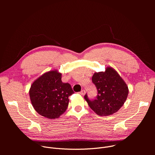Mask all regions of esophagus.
Segmentation results:
<instances>
[{"label":"esophagus","instance_id":"1","mask_svg":"<svg viewBox=\"0 0 155 155\" xmlns=\"http://www.w3.org/2000/svg\"><path fill=\"white\" fill-rule=\"evenodd\" d=\"M79 93H80L81 95L83 96V95H84V94H85L86 92H85V91H84V90H81V91H80Z\"/></svg>","mask_w":155,"mask_h":155}]
</instances>
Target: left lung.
I'll return each mask as SVG.
<instances>
[{
	"mask_svg": "<svg viewBox=\"0 0 155 155\" xmlns=\"http://www.w3.org/2000/svg\"><path fill=\"white\" fill-rule=\"evenodd\" d=\"M92 81L96 86L97 96L91 101L84 96L90 107L98 115L104 117L117 112L124 105L128 96L129 89L126 82L112 67L104 72H95Z\"/></svg>",
	"mask_w": 155,
	"mask_h": 155,
	"instance_id": "1",
	"label": "left lung"
}]
</instances>
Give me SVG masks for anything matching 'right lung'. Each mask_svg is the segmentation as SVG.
I'll return each mask as SVG.
<instances>
[{
  "label": "right lung",
  "instance_id": "1",
  "mask_svg": "<svg viewBox=\"0 0 155 155\" xmlns=\"http://www.w3.org/2000/svg\"><path fill=\"white\" fill-rule=\"evenodd\" d=\"M62 74L50 71L37 78L31 84L29 97L35 111L49 119L58 118L68 108L69 97L74 93L68 83L61 80Z\"/></svg>",
  "mask_w": 155,
  "mask_h": 155
}]
</instances>
